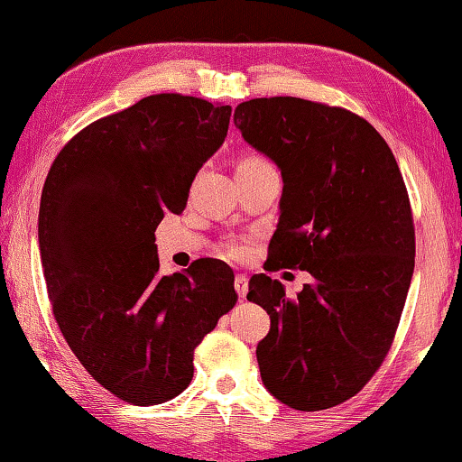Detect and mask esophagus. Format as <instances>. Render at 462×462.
<instances>
[{"mask_svg":"<svg viewBox=\"0 0 462 462\" xmlns=\"http://www.w3.org/2000/svg\"><path fill=\"white\" fill-rule=\"evenodd\" d=\"M247 281H250V279H247L245 275H242V273H239V275H236V281H233V285H236V291H237L239 298H245Z\"/></svg>","mask_w":462,"mask_h":462,"instance_id":"obj_1","label":"esophagus"}]
</instances>
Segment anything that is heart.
I'll list each match as a JSON object with an SVG mask.
<instances>
[{
  "instance_id": "1",
  "label": "heart",
  "mask_w": 462,
  "mask_h": 462,
  "mask_svg": "<svg viewBox=\"0 0 462 462\" xmlns=\"http://www.w3.org/2000/svg\"><path fill=\"white\" fill-rule=\"evenodd\" d=\"M263 162H264V160H260L256 156H250V158H244L242 162H239V166H254V164H263ZM225 250H226V254H229V256L239 258V256H244V254H245V245L237 244V242H231V244L225 245Z\"/></svg>"
}]
</instances>
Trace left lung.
<instances>
[{"label": "left lung", "instance_id": "obj_1", "mask_svg": "<svg viewBox=\"0 0 462 462\" xmlns=\"http://www.w3.org/2000/svg\"><path fill=\"white\" fill-rule=\"evenodd\" d=\"M236 126L283 177L266 271H309L298 298L264 273L247 300L269 312L256 347L266 390L296 411H323L366 385L390 352L414 269L402 172L365 118L300 97H256Z\"/></svg>", "mask_w": 462, "mask_h": 462}]
</instances>
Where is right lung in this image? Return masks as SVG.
Wrapping results in <instances>:
<instances>
[{
  "label": "right lung",
  "instance_id": "obj_1",
  "mask_svg": "<svg viewBox=\"0 0 462 462\" xmlns=\"http://www.w3.org/2000/svg\"><path fill=\"white\" fill-rule=\"evenodd\" d=\"M231 106L158 93L77 133L53 160L39 247L56 323L87 373L135 406L179 396L193 350L237 302L233 271L196 260L160 275L156 226L185 210L223 145Z\"/></svg>",
  "mask_w": 462,
  "mask_h": 462
}]
</instances>
